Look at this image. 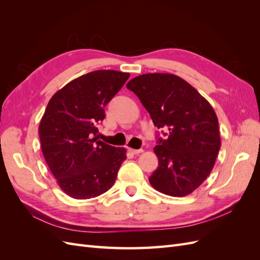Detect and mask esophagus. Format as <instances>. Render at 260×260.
I'll list each match as a JSON object with an SVG mask.
<instances>
[{
    "instance_id": "1",
    "label": "esophagus",
    "mask_w": 260,
    "mask_h": 260,
    "mask_svg": "<svg viewBox=\"0 0 260 260\" xmlns=\"http://www.w3.org/2000/svg\"><path fill=\"white\" fill-rule=\"evenodd\" d=\"M129 152L132 153V154H140V153L143 152V149H142V148L135 149V148H130V147H129Z\"/></svg>"
}]
</instances>
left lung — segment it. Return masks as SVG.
Instances as JSON below:
<instances>
[{
	"instance_id": "obj_1",
	"label": "left lung",
	"mask_w": 260,
	"mask_h": 260,
	"mask_svg": "<svg viewBox=\"0 0 260 260\" xmlns=\"http://www.w3.org/2000/svg\"><path fill=\"white\" fill-rule=\"evenodd\" d=\"M127 88L135 92L155 127L165 129L154 152L158 167L148 178L160 193L176 198L191 194L214 168L221 146L214 108L182 78L172 74H145Z\"/></svg>"
}]
</instances>
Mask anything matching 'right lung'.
<instances>
[{
    "mask_svg": "<svg viewBox=\"0 0 260 260\" xmlns=\"http://www.w3.org/2000/svg\"><path fill=\"white\" fill-rule=\"evenodd\" d=\"M129 77L117 70L91 72L58 90L46 106L39 125L42 153L70 198L88 200L108 191L127 158L124 147L98 141L96 125Z\"/></svg>",
    "mask_w": 260,
    "mask_h": 260,
    "instance_id": "obj_1",
    "label": "right lung"
}]
</instances>
